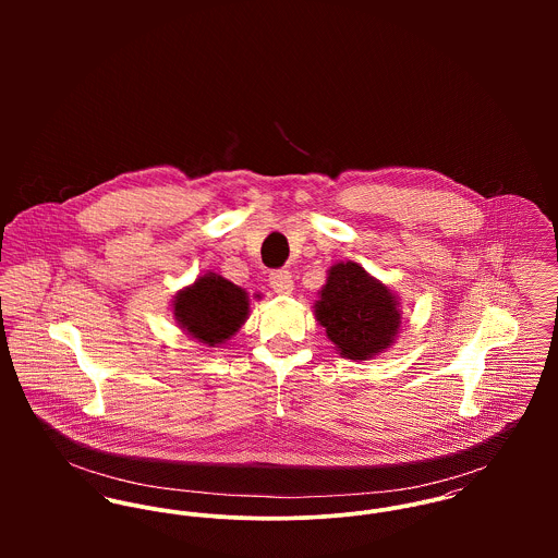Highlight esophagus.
<instances>
[{
  "mask_svg": "<svg viewBox=\"0 0 558 558\" xmlns=\"http://www.w3.org/2000/svg\"><path fill=\"white\" fill-rule=\"evenodd\" d=\"M268 281H270V288L281 296H290L292 290H294V281H292V275L288 270H272Z\"/></svg>",
  "mask_w": 558,
  "mask_h": 558,
  "instance_id": "esophagus-1",
  "label": "esophagus"
}]
</instances>
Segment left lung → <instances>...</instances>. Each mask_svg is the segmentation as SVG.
Here are the masks:
<instances>
[{
	"label": "left lung",
	"mask_w": 558,
	"mask_h": 558,
	"mask_svg": "<svg viewBox=\"0 0 558 558\" xmlns=\"http://www.w3.org/2000/svg\"><path fill=\"white\" fill-rule=\"evenodd\" d=\"M314 316L337 354L350 361L376 359L396 345L401 332L398 292L352 259L326 270Z\"/></svg>",
	"instance_id": "obj_1"
}]
</instances>
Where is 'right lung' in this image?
Listing matches in <instances>:
<instances>
[{"mask_svg":"<svg viewBox=\"0 0 558 558\" xmlns=\"http://www.w3.org/2000/svg\"><path fill=\"white\" fill-rule=\"evenodd\" d=\"M175 324L195 343L219 348L228 343L251 316V299L244 288L219 272H204L171 301Z\"/></svg>","mask_w":558,"mask_h":558,"instance_id":"add662e5","label":"right lung"}]
</instances>
